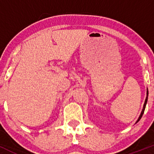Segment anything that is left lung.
<instances>
[{
	"instance_id": "obj_1",
	"label": "left lung",
	"mask_w": 154,
	"mask_h": 154,
	"mask_svg": "<svg viewBox=\"0 0 154 154\" xmlns=\"http://www.w3.org/2000/svg\"><path fill=\"white\" fill-rule=\"evenodd\" d=\"M148 90H147V97H146V100H145L144 106H143V110H142V112H141V114H140V116H139V118H138V119H137V122H139V120L141 119V117H142L143 114V113H144V111H145V108H146V103H147V101H148Z\"/></svg>"
}]
</instances>
